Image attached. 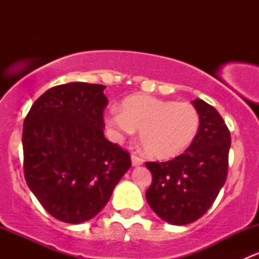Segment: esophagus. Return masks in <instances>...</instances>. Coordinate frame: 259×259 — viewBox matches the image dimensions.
<instances>
[{"instance_id": "obj_1", "label": "esophagus", "mask_w": 259, "mask_h": 259, "mask_svg": "<svg viewBox=\"0 0 259 259\" xmlns=\"http://www.w3.org/2000/svg\"><path fill=\"white\" fill-rule=\"evenodd\" d=\"M143 163H144V161H143V159H140L139 156L132 155V164H133V166L143 165Z\"/></svg>"}]
</instances>
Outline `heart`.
I'll return each instance as SVG.
<instances>
[{
	"instance_id": "heart-1",
	"label": "heart",
	"mask_w": 259,
	"mask_h": 259,
	"mask_svg": "<svg viewBox=\"0 0 259 259\" xmlns=\"http://www.w3.org/2000/svg\"><path fill=\"white\" fill-rule=\"evenodd\" d=\"M105 124L114 142L120 143L139 130L145 153L159 160L180 155L195 139L200 117L189 103L148 95L124 99L121 110L113 108L105 115Z\"/></svg>"
}]
</instances>
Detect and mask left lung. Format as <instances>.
I'll return each instance as SVG.
<instances>
[{
	"label": "left lung",
	"instance_id": "1",
	"mask_svg": "<svg viewBox=\"0 0 259 259\" xmlns=\"http://www.w3.org/2000/svg\"><path fill=\"white\" fill-rule=\"evenodd\" d=\"M200 117L198 134L184 154L165 163H145L153 176L146 202L166 223L184 226L199 219L213 204L228 173L231 134L218 111L192 101Z\"/></svg>",
	"mask_w": 259,
	"mask_h": 259
}]
</instances>
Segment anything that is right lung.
Wrapping results in <instances>:
<instances>
[{"label": "right lung", "mask_w": 259, "mask_h": 259, "mask_svg": "<svg viewBox=\"0 0 259 259\" xmlns=\"http://www.w3.org/2000/svg\"><path fill=\"white\" fill-rule=\"evenodd\" d=\"M105 86L69 82L35 101L23 121V171L31 192L59 221H90L132 166L104 137Z\"/></svg>", "instance_id": "1"}]
</instances>
